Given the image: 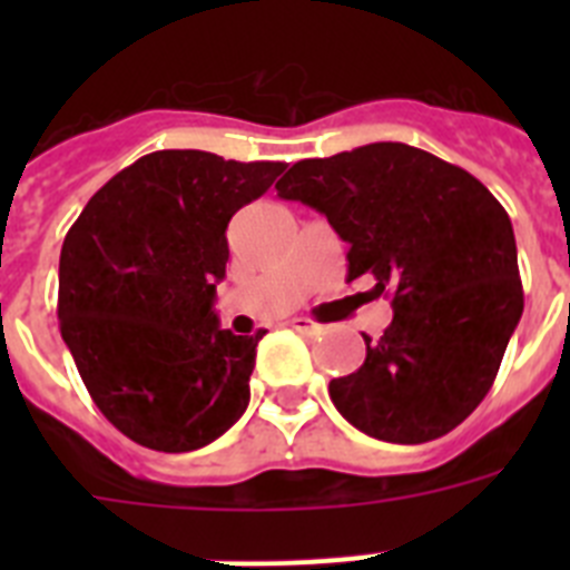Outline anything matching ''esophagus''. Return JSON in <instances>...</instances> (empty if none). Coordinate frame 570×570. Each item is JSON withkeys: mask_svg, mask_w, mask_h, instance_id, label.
<instances>
[{"mask_svg": "<svg viewBox=\"0 0 570 570\" xmlns=\"http://www.w3.org/2000/svg\"><path fill=\"white\" fill-rule=\"evenodd\" d=\"M288 325L294 331H299V334H308V336H316V334H322V331H325V325L308 320V316H294V320H288Z\"/></svg>", "mask_w": 570, "mask_h": 570, "instance_id": "34e87169", "label": "esophagus"}]
</instances>
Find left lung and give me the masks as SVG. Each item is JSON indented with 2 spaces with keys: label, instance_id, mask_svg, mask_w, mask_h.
I'll list each match as a JSON object with an SVG mask.
<instances>
[{
  "label": "left lung",
  "instance_id": "8db88e82",
  "mask_svg": "<svg viewBox=\"0 0 570 570\" xmlns=\"http://www.w3.org/2000/svg\"><path fill=\"white\" fill-rule=\"evenodd\" d=\"M347 242V282L371 276L394 320L365 362L331 380L336 411L374 440L420 445L491 391L522 316L505 208L468 170L402 142L302 159L276 183Z\"/></svg>",
  "mask_w": 570,
  "mask_h": 570
}]
</instances>
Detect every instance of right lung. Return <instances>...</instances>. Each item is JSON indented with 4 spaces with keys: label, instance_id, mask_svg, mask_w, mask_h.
Segmentation results:
<instances>
[{
    "label": "right lung",
    "instance_id": "1",
    "mask_svg": "<svg viewBox=\"0 0 570 570\" xmlns=\"http://www.w3.org/2000/svg\"><path fill=\"white\" fill-rule=\"evenodd\" d=\"M285 163L156 150L108 179L59 256V331L90 400L128 440L183 454L248 407L254 336L219 328L230 216Z\"/></svg>",
    "mask_w": 570,
    "mask_h": 570
}]
</instances>
